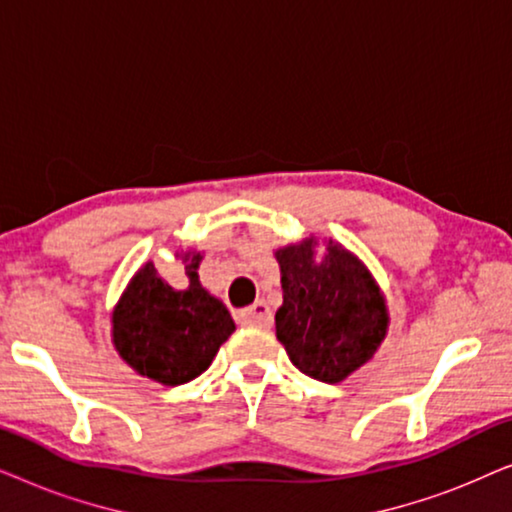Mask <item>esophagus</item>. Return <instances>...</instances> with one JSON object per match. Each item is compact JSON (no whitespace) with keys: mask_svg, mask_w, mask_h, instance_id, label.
Wrapping results in <instances>:
<instances>
[{"mask_svg":"<svg viewBox=\"0 0 512 512\" xmlns=\"http://www.w3.org/2000/svg\"><path fill=\"white\" fill-rule=\"evenodd\" d=\"M240 319L249 326H258V328H270L272 326V312L265 300H256L254 305L247 307V310L240 312Z\"/></svg>","mask_w":512,"mask_h":512,"instance_id":"1","label":"esophagus"}]
</instances>
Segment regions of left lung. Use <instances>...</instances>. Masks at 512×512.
Instances as JSON below:
<instances>
[{"label": "left lung", "instance_id": "left-lung-1", "mask_svg": "<svg viewBox=\"0 0 512 512\" xmlns=\"http://www.w3.org/2000/svg\"><path fill=\"white\" fill-rule=\"evenodd\" d=\"M314 249L317 240L307 237L275 251L284 291L277 340L300 373L335 384L373 359L389 312L380 286L352 251L328 240L317 261Z\"/></svg>", "mask_w": 512, "mask_h": 512}]
</instances>
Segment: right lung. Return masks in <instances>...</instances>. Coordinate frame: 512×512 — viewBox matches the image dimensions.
Segmentation results:
<instances>
[{"instance_id": "right-lung-1", "label": "right lung", "mask_w": 512, "mask_h": 512, "mask_svg": "<svg viewBox=\"0 0 512 512\" xmlns=\"http://www.w3.org/2000/svg\"><path fill=\"white\" fill-rule=\"evenodd\" d=\"M177 256L186 265V289H172L153 263H146L111 314V338L121 359L165 387L205 373L235 331L228 307L202 289V254L186 251Z\"/></svg>"}]
</instances>
